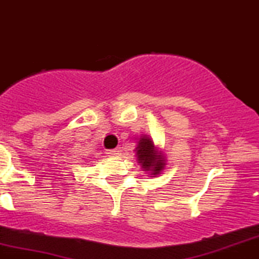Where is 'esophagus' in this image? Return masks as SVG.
<instances>
[{"instance_id": "obj_1", "label": "esophagus", "mask_w": 259, "mask_h": 259, "mask_svg": "<svg viewBox=\"0 0 259 259\" xmlns=\"http://www.w3.org/2000/svg\"><path fill=\"white\" fill-rule=\"evenodd\" d=\"M107 154L110 157H118L120 154H121V149H120V148L110 149V151H107Z\"/></svg>"}]
</instances>
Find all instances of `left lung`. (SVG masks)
Segmentation results:
<instances>
[{
  "mask_svg": "<svg viewBox=\"0 0 259 259\" xmlns=\"http://www.w3.org/2000/svg\"><path fill=\"white\" fill-rule=\"evenodd\" d=\"M135 157L141 165L142 171L148 174L149 178H157L166 167V156L163 151L156 146L151 135L143 134L137 142Z\"/></svg>",
  "mask_w": 259,
  "mask_h": 259,
  "instance_id": "1",
  "label": "left lung"
}]
</instances>
